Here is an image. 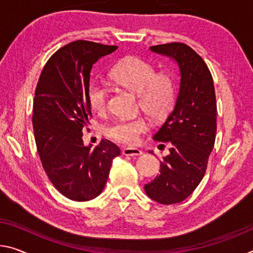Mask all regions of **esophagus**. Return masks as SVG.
I'll return each mask as SVG.
<instances>
[{"mask_svg": "<svg viewBox=\"0 0 253 253\" xmlns=\"http://www.w3.org/2000/svg\"><path fill=\"white\" fill-rule=\"evenodd\" d=\"M123 154L127 156H133V155H141L142 151L139 148L136 147H125L123 150Z\"/></svg>", "mask_w": 253, "mask_h": 253, "instance_id": "esophagus-1", "label": "esophagus"}]
</instances>
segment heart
Wrapping results in <instances>:
<instances>
[{"label": "heart", "instance_id": "1", "mask_svg": "<svg viewBox=\"0 0 253 253\" xmlns=\"http://www.w3.org/2000/svg\"><path fill=\"white\" fill-rule=\"evenodd\" d=\"M110 78L134 93L138 94L139 106L148 115L160 118L170 110L175 98V82L169 72L156 73L155 67L143 58L130 56L118 63L110 72ZM89 101L98 114H105L109 106V91L105 83L94 82L89 87ZM148 129L143 116L117 119L106 127L105 133L115 142L134 145Z\"/></svg>", "mask_w": 253, "mask_h": 253}]
</instances>
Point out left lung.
<instances>
[{
  "instance_id": "1",
  "label": "left lung",
  "mask_w": 253,
  "mask_h": 253,
  "mask_svg": "<svg viewBox=\"0 0 253 253\" xmlns=\"http://www.w3.org/2000/svg\"><path fill=\"white\" fill-rule=\"evenodd\" d=\"M173 58L180 69L175 103L153 138L169 144L159 175L144 186L146 195L163 205L180 203L194 192L207 169L216 137V97L213 76L204 59L186 43L151 47Z\"/></svg>"
}]
</instances>
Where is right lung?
I'll use <instances>...</instances> for the list:
<instances>
[{"label":"right lung","mask_w":253,"mask_h":253,"mask_svg":"<svg viewBox=\"0 0 253 253\" xmlns=\"http://www.w3.org/2000/svg\"><path fill=\"white\" fill-rule=\"evenodd\" d=\"M117 46L76 40L51 55L34 98L33 126L37 151L50 182L63 196L86 202L101 194L119 147L103 138L84 146L92 118L89 82L92 65Z\"/></svg>","instance_id":"obj_1"}]
</instances>
